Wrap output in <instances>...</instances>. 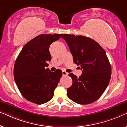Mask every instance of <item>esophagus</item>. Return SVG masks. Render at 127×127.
<instances>
[{
    "mask_svg": "<svg viewBox=\"0 0 127 127\" xmlns=\"http://www.w3.org/2000/svg\"><path fill=\"white\" fill-rule=\"evenodd\" d=\"M68 73H67V72H66L65 71H62V75L64 76H67Z\"/></svg>",
    "mask_w": 127,
    "mask_h": 127,
    "instance_id": "34e87169",
    "label": "esophagus"
}]
</instances>
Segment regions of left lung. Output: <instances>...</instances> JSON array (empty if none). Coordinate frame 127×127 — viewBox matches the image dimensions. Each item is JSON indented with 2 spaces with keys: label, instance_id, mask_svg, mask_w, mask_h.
<instances>
[{
  "label": "left lung",
  "instance_id": "1",
  "mask_svg": "<svg viewBox=\"0 0 127 127\" xmlns=\"http://www.w3.org/2000/svg\"><path fill=\"white\" fill-rule=\"evenodd\" d=\"M68 45L73 62L80 66L79 77L69 74L73 83L67 95L76 103L87 105L100 97L110 81L112 69L103 48L94 40L83 36L64 34L62 36Z\"/></svg>",
  "mask_w": 127,
  "mask_h": 127
}]
</instances>
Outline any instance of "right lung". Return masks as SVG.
Masks as SVG:
<instances>
[{
	"mask_svg": "<svg viewBox=\"0 0 127 127\" xmlns=\"http://www.w3.org/2000/svg\"><path fill=\"white\" fill-rule=\"evenodd\" d=\"M63 34H42L28 41L19 54L14 67L17 87L26 99L41 105L53 98L62 76L61 70L51 72L47 61L51 60L50 46Z\"/></svg>",
	"mask_w": 127,
	"mask_h": 127,
	"instance_id": "add662e5",
	"label": "right lung"
}]
</instances>
